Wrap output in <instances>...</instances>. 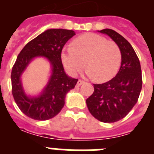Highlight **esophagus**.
<instances>
[{
	"mask_svg": "<svg viewBox=\"0 0 154 154\" xmlns=\"http://www.w3.org/2000/svg\"><path fill=\"white\" fill-rule=\"evenodd\" d=\"M84 82H85L82 81V80H80L79 79L78 82H77V86H80V85H82V84H83Z\"/></svg>",
	"mask_w": 154,
	"mask_h": 154,
	"instance_id": "34e87169",
	"label": "esophagus"
}]
</instances>
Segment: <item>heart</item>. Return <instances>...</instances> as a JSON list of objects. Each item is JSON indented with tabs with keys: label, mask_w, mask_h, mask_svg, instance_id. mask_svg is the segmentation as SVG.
Masks as SVG:
<instances>
[{
	"label": "heart",
	"mask_w": 154,
	"mask_h": 154,
	"mask_svg": "<svg viewBox=\"0 0 154 154\" xmlns=\"http://www.w3.org/2000/svg\"><path fill=\"white\" fill-rule=\"evenodd\" d=\"M64 68L71 75H75L85 66L86 75L99 82L112 79L117 73L122 55L116 43L101 35L84 34L76 38L72 47L65 48L61 53Z\"/></svg>",
	"instance_id": "heart-1"
}]
</instances>
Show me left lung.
I'll use <instances>...</instances> for the list:
<instances>
[{
    "label": "left lung",
    "instance_id": "obj_1",
    "mask_svg": "<svg viewBox=\"0 0 154 154\" xmlns=\"http://www.w3.org/2000/svg\"><path fill=\"white\" fill-rule=\"evenodd\" d=\"M119 46L122 62L116 75L103 84H93V93L86 99L90 113L103 123L120 120L137 103L142 89V72L139 58L130 42L112 29L99 31Z\"/></svg>",
    "mask_w": 154,
    "mask_h": 154
}]
</instances>
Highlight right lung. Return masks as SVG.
<instances>
[{"label":"right lung","instance_id":"add662e5","mask_svg":"<svg viewBox=\"0 0 154 154\" xmlns=\"http://www.w3.org/2000/svg\"><path fill=\"white\" fill-rule=\"evenodd\" d=\"M75 35L72 30L48 29L29 42L19 53L11 71L12 95L21 112L36 120H47L60 112L66 94L74 89L78 79L65 74L61 53L65 43ZM36 57L50 61L51 75L47 84L36 97L28 96L23 88L21 75Z\"/></svg>","mask_w":154,"mask_h":154}]
</instances>
